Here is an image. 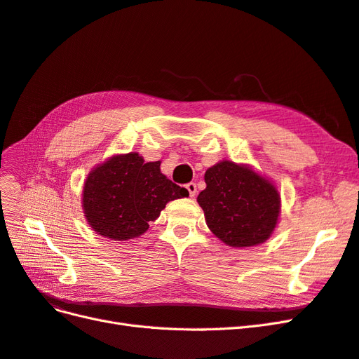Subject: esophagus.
Listing matches in <instances>:
<instances>
[{"label":"esophagus","instance_id":"obj_1","mask_svg":"<svg viewBox=\"0 0 359 359\" xmlns=\"http://www.w3.org/2000/svg\"><path fill=\"white\" fill-rule=\"evenodd\" d=\"M186 189H187V191H189V194H190L191 198L196 196V193H198L196 182H189V184H186Z\"/></svg>","mask_w":359,"mask_h":359}]
</instances>
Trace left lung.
I'll list each match as a JSON object with an SVG mask.
<instances>
[{
  "label": "left lung",
  "mask_w": 359,
  "mask_h": 359,
  "mask_svg": "<svg viewBox=\"0 0 359 359\" xmlns=\"http://www.w3.org/2000/svg\"><path fill=\"white\" fill-rule=\"evenodd\" d=\"M205 182L198 202L217 238L232 247H253L268 240L280 212V196L273 184L227 160L206 170Z\"/></svg>",
  "instance_id": "8db88e82"
}]
</instances>
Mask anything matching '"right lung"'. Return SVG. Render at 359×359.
I'll list each match as a JSON object with an SVG mask.
<instances>
[{
  "label": "right lung",
  "mask_w": 359,
  "mask_h": 359,
  "mask_svg": "<svg viewBox=\"0 0 359 359\" xmlns=\"http://www.w3.org/2000/svg\"><path fill=\"white\" fill-rule=\"evenodd\" d=\"M189 196L160 172V161L137 153L114 156L97 166L85 181L83 212L93 229L115 241L142 235L166 203Z\"/></svg>",
  "instance_id": "obj_1"
}]
</instances>
